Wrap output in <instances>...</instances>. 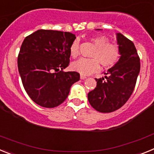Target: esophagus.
<instances>
[{
  "label": "esophagus",
  "mask_w": 154,
  "mask_h": 154,
  "mask_svg": "<svg viewBox=\"0 0 154 154\" xmlns=\"http://www.w3.org/2000/svg\"><path fill=\"white\" fill-rule=\"evenodd\" d=\"M87 78V76L84 75H80V79H85Z\"/></svg>",
  "instance_id": "esophagus-1"
}]
</instances>
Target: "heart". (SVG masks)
<instances>
[{"instance_id":"b5f03b06","label":"heart","mask_w":154,"mask_h":154,"mask_svg":"<svg viewBox=\"0 0 154 154\" xmlns=\"http://www.w3.org/2000/svg\"><path fill=\"white\" fill-rule=\"evenodd\" d=\"M91 41L96 46L92 53V58H80L71 65L72 69L82 75H89L99 69V63L106 69L112 67L119 61L120 49L118 45L110 43L109 39L106 36L99 35L91 38ZM70 55L76 58L79 55V42L75 40L69 48Z\"/></svg>"}]
</instances>
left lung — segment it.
<instances>
[{"instance_id": "left-lung-1", "label": "left lung", "mask_w": 154, "mask_h": 154, "mask_svg": "<svg viewBox=\"0 0 154 154\" xmlns=\"http://www.w3.org/2000/svg\"><path fill=\"white\" fill-rule=\"evenodd\" d=\"M99 30V29H97ZM120 58L103 78L96 79V87L88 94L94 109L100 112L119 109L133 93L140 70V58L133 42L120 33L116 34Z\"/></svg>"}]
</instances>
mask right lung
Here are the masks:
<instances>
[{
	"label": "right lung",
	"instance_id": "obj_1",
	"mask_svg": "<svg viewBox=\"0 0 154 154\" xmlns=\"http://www.w3.org/2000/svg\"><path fill=\"white\" fill-rule=\"evenodd\" d=\"M75 38L70 32L43 29L24 38L17 57L19 74L29 97L41 106L62 104L71 86L80 79L77 72H63L69 66V48Z\"/></svg>",
	"mask_w": 154,
	"mask_h": 154
}]
</instances>
